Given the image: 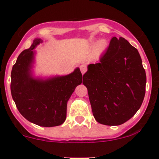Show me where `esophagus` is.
<instances>
[{"label":"esophagus","mask_w":159,"mask_h":159,"mask_svg":"<svg viewBox=\"0 0 159 159\" xmlns=\"http://www.w3.org/2000/svg\"><path fill=\"white\" fill-rule=\"evenodd\" d=\"M80 70H81V74L84 75V74L87 71V67H86L84 65H81V66H80Z\"/></svg>","instance_id":"34e87169"}]
</instances>
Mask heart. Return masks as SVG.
<instances>
[{
    "label": "heart",
    "mask_w": 159,
    "mask_h": 159,
    "mask_svg": "<svg viewBox=\"0 0 159 159\" xmlns=\"http://www.w3.org/2000/svg\"><path fill=\"white\" fill-rule=\"evenodd\" d=\"M108 45V42L105 39H102L97 43L95 46V51L97 53H102V51H105V48Z\"/></svg>",
    "instance_id": "heart-1"
}]
</instances>
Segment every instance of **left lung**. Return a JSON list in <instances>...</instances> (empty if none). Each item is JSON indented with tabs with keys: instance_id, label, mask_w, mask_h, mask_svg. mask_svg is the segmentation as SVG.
Returning a JSON list of instances; mask_svg holds the SVG:
<instances>
[{
	"instance_id": "left-lung-1",
	"label": "left lung",
	"mask_w": 159,
	"mask_h": 159,
	"mask_svg": "<svg viewBox=\"0 0 159 159\" xmlns=\"http://www.w3.org/2000/svg\"><path fill=\"white\" fill-rule=\"evenodd\" d=\"M94 118L105 125H120L140 108L146 75L138 50L124 38L111 39L98 63L83 76Z\"/></svg>"
}]
</instances>
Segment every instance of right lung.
<instances>
[{"instance_id": "right-lung-1", "label": "right lung", "mask_w": 159, "mask_h": 159, "mask_svg": "<svg viewBox=\"0 0 159 159\" xmlns=\"http://www.w3.org/2000/svg\"><path fill=\"white\" fill-rule=\"evenodd\" d=\"M42 42L36 38L19 54L11 70V91L17 108L28 121L42 127H54L66 119L67 103L75 88L82 82L79 68L66 76L34 79L30 75L33 50Z\"/></svg>"}]
</instances>
